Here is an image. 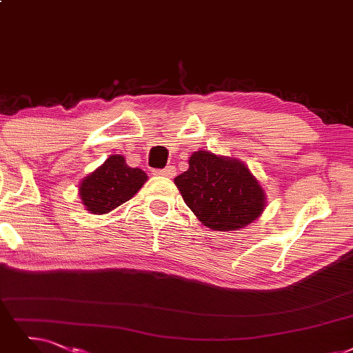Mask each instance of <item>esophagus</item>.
I'll return each instance as SVG.
<instances>
[{
    "label": "esophagus",
    "instance_id": "esophagus-1",
    "mask_svg": "<svg viewBox=\"0 0 353 353\" xmlns=\"http://www.w3.org/2000/svg\"><path fill=\"white\" fill-rule=\"evenodd\" d=\"M153 174L158 175V176L174 178V176L176 175V169H175V166L171 165V166H166V168H163V169H154Z\"/></svg>",
    "mask_w": 353,
    "mask_h": 353
}]
</instances>
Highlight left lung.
Segmentation results:
<instances>
[{"label": "left lung", "mask_w": 353, "mask_h": 353, "mask_svg": "<svg viewBox=\"0 0 353 353\" xmlns=\"http://www.w3.org/2000/svg\"><path fill=\"white\" fill-rule=\"evenodd\" d=\"M188 163V171L174 182L185 204L207 228L237 230L262 214L265 192L245 163L207 150L194 152Z\"/></svg>", "instance_id": "obj_1"}]
</instances>
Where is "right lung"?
I'll return each mask as SVG.
<instances>
[{"label":"right lung","instance_id":"right-lung-1","mask_svg":"<svg viewBox=\"0 0 353 353\" xmlns=\"http://www.w3.org/2000/svg\"><path fill=\"white\" fill-rule=\"evenodd\" d=\"M148 175L139 168H130L121 154L111 157L79 184L82 204L94 214H105L129 201L143 187Z\"/></svg>","mask_w":353,"mask_h":353}]
</instances>
